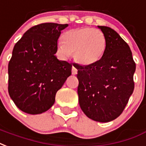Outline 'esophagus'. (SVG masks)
Instances as JSON below:
<instances>
[{
    "instance_id": "obj_1",
    "label": "esophagus",
    "mask_w": 146,
    "mask_h": 146,
    "mask_svg": "<svg viewBox=\"0 0 146 146\" xmlns=\"http://www.w3.org/2000/svg\"><path fill=\"white\" fill-rule=\"evenodd\" d=\"M72 74L73 75H76V74H77V69H76L75 66H73L72 67Z\"/></svg>"
}]
</instances>
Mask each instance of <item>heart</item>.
Listing matches in <instances>:
<instances>
[{
    "label": "heart",
    "mask_w": 146,
    "mask_h": 146,
    "mask_svg": "<svg viewBox=\"0 0 146 146\" xmlns=\"http://www.w3.org/2000/svg\"><path fill=\"white\" fill-rule=\"evenodd\" d=\"M107 38L100 29L83 27L68 30L62 35V42L57 43L60 56L66 59L73 53L74 60L85 66L100 61L105 53Z\"/></svg>",
    "instance_id": "obj_1"
}]
</instances>
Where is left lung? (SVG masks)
Masks as SVG:
<instances>
[{
  "label": "left lung",
  "mask_w": 146,
  "mask_h": 146,
  "mask_svg": "<svg viewBox=\"0 0 146 146\" xmlns=\"http://www.w3.org/2000/svg\"><path fill=\"white\" fill-rule=\"evenodd\" d=\"M107 38L100 61L85 66L74 63L79 80V104L90 119L108 122L121 114L135 87V62L127 43L114 30L98 26Z\"/></svg>",
  "instance_id": "obj_1"
}]
</instances>
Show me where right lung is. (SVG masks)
Returning a JSON list of instances; mask_svg holds the SVG:
<instances>
[{
    "label": "right lung",
    "mask_w": 146,
    "mask_h": 146,
    "mask_svg": "<svg viewBox=\"0 0 146 146\" xmlns=\"http://www.w3.org/2000/svg\"><path fill=\"white\" fill-rule=\"evenodd\" d=\"M67 24L42 23L29 29L13 48L8 63V93L22 111L38 114L55 103L71 75L72 64L57 59V41Z\"/></svg>",
    "instance_id": "right-lung-1"
}]
</instances>
